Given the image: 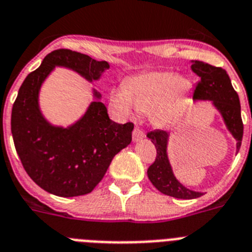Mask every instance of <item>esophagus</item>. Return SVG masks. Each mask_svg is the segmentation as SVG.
Masks as SVG:
<instances>
[{"label":"esophagus","mask_w":252,"mask_h":252,"mask_svg":"<svg viewBox=\"0 0 252 252\" xmlns=\"http://www.w3.org/2000/svg\"><path fill=\"white\" fill-rule=\"evenodd\" d=\"M132 137H133V141H134V142H138V141H141L145 137V132L136 126V128L133 129Z\"/></svg>","instance_id":"esophagus-1"}]
</instances>
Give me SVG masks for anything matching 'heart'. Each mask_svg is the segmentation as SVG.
<instances>
[{
    "instance_id": "obj_1",
    "label": "heart",
    "mask_w": 252,
    "mask_h": 252,
    "mask_svg": "<svg viewBox=\"0 0 252 252\" xmlns=\"http://www.w3.org/2000/svg\"><path fill=\"white\" fill-rule=\"evenodd\" d=\"M193 84L173 72H149L133 77L126 87L114 89L111 103L124 116L134 110L149 114L153 124L169 126L179 115Z\"/></svg>"
}]
</instances>
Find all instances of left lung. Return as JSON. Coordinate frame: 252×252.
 Listing matches in <instances>:
<instances>
[{"instance_id": "left-lung-1", "label": "left lung", "mask_w": 252, "mask_h": 252, "mask_svg": "<svg viewBox=\"0 0 252 252\" xmlns=\"http://www.w3.org/2000/svg\"><path fill=\"white\" fill-rule=\"evenodd\" d=\"M191 69L199 77V83L197 84L194 91L193 99L212 102L215 108L220 112L228 130L236 138L237 153H238L242 144L243 123L241 118L238 94L233 89L228 73L221 67L211 66L200 61H193ZM147 137L157 147V158L147 169V176L151 184L160 193L179 199H194L203 195V193L200 191L188 189L173 175L167 154L169 133L157 129L147 133Z\"/></svg>"}]
</instances>
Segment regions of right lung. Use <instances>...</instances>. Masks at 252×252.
Listing matches in <instances>:
<instances>
[{"label":"right lung","instance_id":"add662e5","mask_svg":"<svg viewBox=\"0 0 252 252\" xmlns=\"http://www.w3.org/2000/svg\"><path fill=\"white\" fill-rule=\"evenodd\" d=\"M55 67H66L89 83L110 68L106 61L68 49L54 50L22 84L11 111L14 145L26 172L40 188L58 197L91 193L103 179L112 158L132 141V123L118 124L108 118L101 94L93 89L88 110L67 128L45 119L38 94Z\"/></svg>","mask_w":252,"mask_h":252}]
</instances>
